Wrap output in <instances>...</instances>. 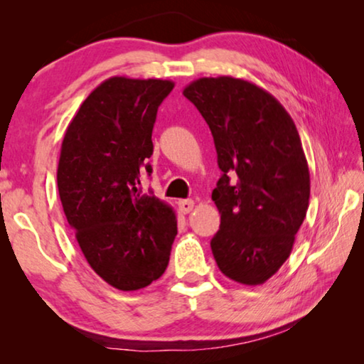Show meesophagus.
<instances>
[{
    "instance_id": "34e87169",
    "label": "esophagus",
    "mask_w": 364,
    "mask_h": 364,
    "mask_svg": "<svg viewBox=\"0 0 364 364\" xmlns=\"http://www.w3.org/2000/svg\"><path fill=\"white\" fill-rule=\"evenodd\" d=\"M178 207H180L181 213H189V212H193V208H194V200L181 199V200H178Z\"/></svg>"
}]
</instances>
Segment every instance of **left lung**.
I'll return each mask as SVG.
<instances>
[{"label":"left lung","mask_w":364,"mask_h":364,"mask_svg":"<svg viewBox=\"0 0 364 364\" xmlns=\"http://www.w3.org/2000/svg\"><path fill=\"white\" fill-rule=\"evenodd\" d=\"M183 95L210 128L223 171L212 193L221 215L215 260L230 279L263 284L291 255L308 210L310 171L297 128L273 95L247 80L204 77Z\"/></svg>","instance_id":"1"}]
</instances>
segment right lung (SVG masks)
Wrapping results in <instances>:
<instances>
[{
    "instance_id": "obj_1",
    "label": "right lung",
    "mask_w": 364,
    "mask_h": 364,
    "mask_svg": "<svg viewBox=\"0 0 364 364\" xmlns=\"http://www.w3.org/2000/svg\"><path fill=\"white\" fill-rule=\"evenodd\" d=\"M175 83L110 77L67 127L58 165L65 218L86 262L119 291H138L167 269L176 236L168 204L143 194L157 109Z\"/></svg>"
}]
</instances>
